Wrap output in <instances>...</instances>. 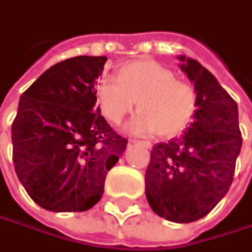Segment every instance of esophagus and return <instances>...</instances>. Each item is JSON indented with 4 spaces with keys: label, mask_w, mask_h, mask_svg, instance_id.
<instances>
[{
    "label": "esophagus",
    "mask_w": 252,
    "mask_h": 252,
    "mask_svg": "<svg viewBox=\"0 0 252 252\" xmlns=\"http://www.w3.org/2000/svg\"><path fill=\"white\" fill-rule=\"evenodd\" d=\"M130 143H137V144L146 147V148H151L153 147V143L151 141H147V140H130Z\"/></svg>",
    "instance_id": "1"
}]
</instances>
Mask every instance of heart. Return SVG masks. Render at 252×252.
<instances>
[{"instance_id": "heart-1", "label": "heart", "mask_w": 252, "mask_h": 252, "mask_svg": "<svg viewBox=\"0 0 252 252\" xmlns=\"http://www.w3.org/2000/svg\"><path fill=\"white\" fill-rule=\"evenodd\" d=\"M97 104L111 123L119 125L134 109L140 114L129 123L136 134L155 131L161 137L180 134L193 121L197 94L189 83L176 80L169 67L155 61L130 62L119 69L118 80L98 83Z\"/></svg>"}]
</instances>
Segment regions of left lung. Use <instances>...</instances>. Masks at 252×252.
<instances>
[{
  "label": "left lung",
  "mask_w": 252,
  "mask_h": 252,
  "mask_svg": "<svg viewBox=\"0 0 252 252\" xmlns=\"http://www.w3.org/2000/svg\"><path fill=\"white\" fill-rule=\"evenodd\" d=\"M179 59L194 83L197 109L183 136L153 147L146 195L157 215L190 223L208 215L229 191L243 138L236 101L197 61Z\"/></svg>",
  "instance_id": "1"
}]
</instances>
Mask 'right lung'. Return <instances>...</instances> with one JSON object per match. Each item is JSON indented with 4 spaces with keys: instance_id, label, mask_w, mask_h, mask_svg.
Returning <instances> with one entry per match:
<instances>
[{
    "instance_id": "add662e5",
    "label": "right lung",
    "mask_w": 252,
    "mask_h": 252,
    "mask_svg": "<svg viewBox=\"0 0 252 252\" xmlns=\"http://www.w3.org/2000/svg\"><path fill=\"white\" fill-rule=\"evenodd\" d=\"M106 57L80 55L47 69L20 95L12 159L30 198L52 212H83L104 193L127 140L95 106Z\"/></svg>"
}]
</instances>
